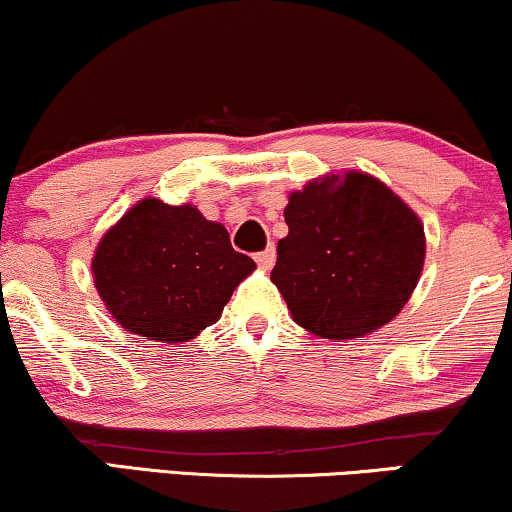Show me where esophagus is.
<instances>
[{
    "label": "esophagus",
    "mask_w": 512,
    "mask_h": 512,
    "mask_svg": "<svg viewBox=\"0 0 512 512\" xmlns=\"http://www.w3.org/2000/svg\"><path fill=\"white\" fill-rule=\"evenodd\" d=\"M254 258H256V263L261 265L263 270H270L272 263H275V247H272V244H268V247H265L263 251H258Z\"/></svg>",
    "instance_id": "1"
}]
</instances>
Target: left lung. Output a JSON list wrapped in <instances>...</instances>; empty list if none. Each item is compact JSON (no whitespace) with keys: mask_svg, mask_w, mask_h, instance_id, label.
<instances>
[{"mask_svg":"<svg viewBox=\"0 0 512 512\" xmlns=\"http://www.w3.org/2000/svg\"><path fill=\"white\" fill-rule=\"evenodd\" d=\"M289 235L270 280L294 320L322 338H362L404 308L421 277L426 235L393 190L360 171L289 197Z\"/></svg>","mask_w":512,"mask_h":512,"instance_id":"obj_1","label":"left lung"}]
</instances>
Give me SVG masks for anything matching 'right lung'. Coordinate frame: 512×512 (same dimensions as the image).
Returning a JSON list of instances; mask_svg holds the SVG:
<instances>
[{
  "mask_svg": "<svg viewBox=\"0 0 512 512\" xmlns=\"http://www.w3.org/2000/svg\"><path fill=\"white\" fill-rule=\"evenodd\" d=\"M103 303L124 329L150 341L195 338L256 268L228 230L195 207L143 199L108 230L94 256Z\"/></svg>",
  "mask_w": 512,
  "mask_h": 512,
  "instance_id": "add662e5",
  "label": "right lung"
}]
</instances>
